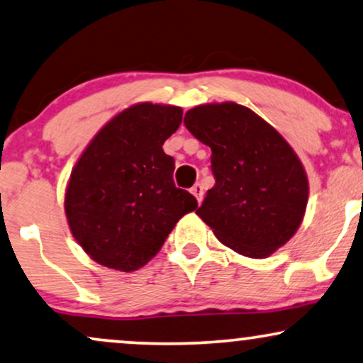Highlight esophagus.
I'll return each instance as SVG.
<instances>
[{
	"instance_id": "esophagus-1",
	"label": "esophagus",
	"mask_w": 363,
	"mask_h": 363,
	"mask_svg": "<svg viewBox=\"0 0 363 363\" xmlns=\"http://www.w3.org/2000/svg\"><path fill=\"white\" fill-rule=\"evenodd\" d=\"M191 193H193V194H194V198H196V199H198V201H199V203H201V201H203V194H204V187H203V186H201V184H194V186H193V189H191Z\"/></svg>"
}]
</instances>
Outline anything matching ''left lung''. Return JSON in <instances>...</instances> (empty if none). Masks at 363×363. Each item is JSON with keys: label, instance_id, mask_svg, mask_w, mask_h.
I'll return each instance as SVG.
<instances>
[{"label": "left lung", "instance_id": "obj_1", "mask_svg": "<svg viewBox=\"0 0 363 363\" xmlns=\"http://www.w3.org/2000/svg\"><path fill=\"white\" fill-rule=\"evenodd\" d=\"M184 125L211 148L215 186L196 211L231 250L265 259L289 242L308 204L306 170L289 143L237 103L201 104Z\"/></svg>", "mask_w": 363, "mask_h": 363}]
</instances>
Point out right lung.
<instances>
[{
	"label": "right lung",
	"instance_id": "1",
	"mask_svg": "<svg viewBox=\"0 0 363 363\" xmlns=\"http://www.w3.org/2000/svg\"><path fill=\"white\" fill-rule=\"evenodd\" d=\"M181 121L179 106L133 104L99 130L72 169L64 201L69 228L104 267H143L198 208L193 194L174 184L176 165L162 148Z\"/></svg>",
	"mask_w": 363,
	"mask_h": 363
}]
</instances>
